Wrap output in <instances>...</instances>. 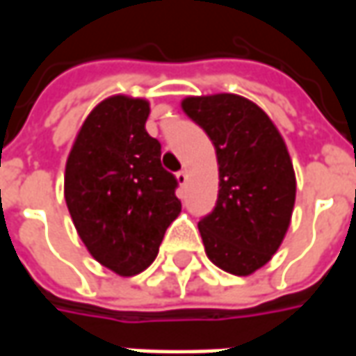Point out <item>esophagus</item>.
I'll return each mask as SVG.
<instances>
[{
    "label": "esophagus",
    "mask_w": 356,
    "mask_h": 356,
    "mask_svg": "<svg viewBox=\"0 0 356 356\" xmlns=\"http://www.w3.org/2000/svg\"><path fill=\"white\" fill-rule=\"evenodd\" d=\"M175 177H177L179 185H181V186H185V185H186V179H188V175H186V171H185V170L177 171V175H175Z\"/></svg>",
    "instance_id": "1"
}]
</instances>
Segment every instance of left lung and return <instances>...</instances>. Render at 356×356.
<instances>
[{
    "label": "left lung",
    "mask_w": 356,
    "mask_h": 356,
    "mask_svg": "<svg viewBox=\"0 0 356 356\" xmlns=\"http://www.w3.org/2000/svg\"><path fill=\"white\" fill-rule=\"evenodd\" d=\"M183 110L211 139L219 163L216 208L198 221L206 254L231 275H252L273 257L290 225V154L267 114L244 97H188Z\"/></svg>",
    "instance_id": "8db88e82"
}]
</instances>
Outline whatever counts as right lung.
<instances>
[{
    "label": "right lung",
    "mask_w": 356,
    "mask_h": 356,
    "mask_svg": "<svg viewBox=\"0 0 356 356\" xmlns=\"http://www.w3.org/2000/svg\"><path fill=\"white\" fill-rule=\"evenodd\" d=\"M148 102L110 97L88 116L74 143L65 198L89 254L122 276L154 261L181 211L177 179L160 162L162 145L145 129Z\"/></svg>",
    "instance_id": "right-lung-1"
}]
</instances>
